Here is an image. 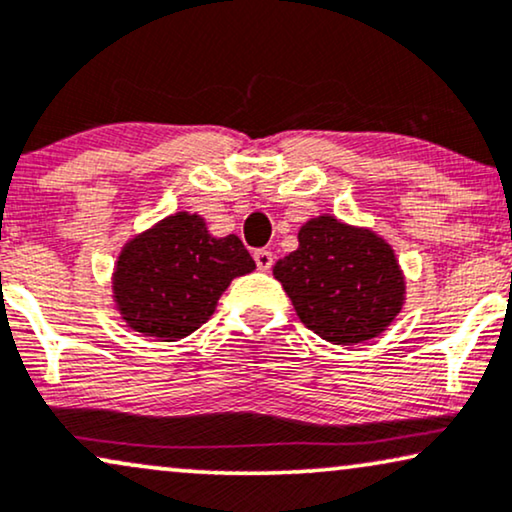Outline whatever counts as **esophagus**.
<instances>
[{"instance_id":"esophagus-1","label":"esophagus","mask_w":512,"mask_h":512,"mask_svg":"<svg viewBox=\"0 0 512 512\" xmlns=\"http://www.w3.org/2000/svg\"><path fill=\"white\" fill-rule=\"evenodd\" d=\"M255 262L260 271H269L271 264H274V255L269 250H255Z\"/></svg>"}]
</instances>
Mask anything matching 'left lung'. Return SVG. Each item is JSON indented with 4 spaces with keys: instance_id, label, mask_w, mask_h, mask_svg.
Instances as JSON below:
<instances>
[{
    "instance_id": "8db88e82",
    "label": "left lung",
    "mask_w": 512,
    "mask_h": 512,
    "mask_svg": "<svg viewBox=\"0 0 512 512\" xmlns=\"http://www.w3.org/2000/svg\"><path fill=\"white\" fill-rule=\"evenodd\" d=\"M274 278L304 326L340 347L378 338L406 302L404 271L392 245L333 215L300 226L297 250L274 264Z\"/></svg>"
}]
</instances>
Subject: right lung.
<instances>
[{"label":"right lung","instance_id":"obj_1","mask_svg":"<svg viewBox=\"0 0 512 512\" xmlns=\"http://www.w3.org/2000/svg\"><path fill=\"white\" fill-rule=\"evenodd\" d=\"M252 269L241 238H217L198 212H174L122 245L111 278L115 312L148 338L181 340L215 314L229 283Z\"/></svg>","mask_w":512,"mask_h":512}]
</instances>
